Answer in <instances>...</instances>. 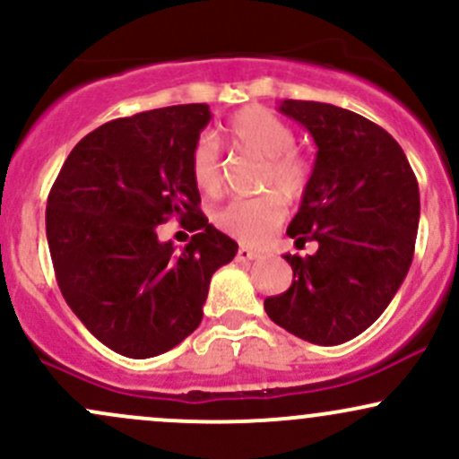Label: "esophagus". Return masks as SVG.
I'll use <instances>...</instances> for the list:
<instances>
[{
  "mask_svg": "<svg viewBox=\"0 0 459 459\" xmlns=\"http://www.w3.org/2000/svg\"><path fill=\"white\" fill-rule=\"evenodd\" d=\"M235 259H238V261H255V259H259V253H255L253 248H246V246H239Z\"/></svg>",
  "mask_w": 459,
  "mask_h": 459,
  "instance_id": "34e87169",
  "label": "esophagus"
}]
</instances>
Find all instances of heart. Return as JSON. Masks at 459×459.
<instances>
[{
	"label": "heart",
	"mask_w": 459,
	"mask_h": 459,
	"mask_svg": "<svg viewBox=\"0 0 459 459\" xmlns=\"http://www.w3.org/2000/svg\"><path fill=\"white\" fill-rule=\"evenodd\" d=\"M230 145L264 159L261 189L268 194L239 198L215 213V224L241 244L259 246L285 220V198H303L311 178V165L294 148L296 133L285 119L265 107H246L229 119L224 128ZM189 172L195 187L206 195H218L224 187V172L218 145L211 137H200L189 154Z\"/></svg>",
	"instance_id": "1"
}]
</instances>
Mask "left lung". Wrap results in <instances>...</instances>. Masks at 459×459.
I'll list each match as a JSON object with an SVG mask.
<instances>
[{
  "label": "left lung",
  "instance_id": "1",
  "mask_svg": "<svg viewBox=\"0 0 459 459\" xmlns=\"http://www.w3.org/2000/svg\"><path fill=\"white\" fill-rule=\"evenodd\" d=\"M318 145L303 204L287 235L318 241L316 255H285L290 290L265 299L270 320L311 344L364 333L394 299L414 259L420 194L405 152L370 119L333 104L279 107Z\"/></svg>",
  "mask_w": 459,
  "mask_h": 459
}]
</instances>
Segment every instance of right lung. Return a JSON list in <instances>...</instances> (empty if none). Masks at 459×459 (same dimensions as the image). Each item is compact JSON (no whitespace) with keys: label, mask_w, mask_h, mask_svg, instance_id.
I'll return each mask as SVG.
<instances>
[{"label":"right lung","mask_w":459,"mask_h":459,"mask_svg":"<svg viewBox=\"0 0 459 459\" xmlns=\"http://www.w3.org/2000/svg\"><path fill=\"white\" fill-rule=\"evenodd\" d=\"M206 104L119 117L80 139L45 209L49 255L65 300L110 351L145 359L198 329L213 272L238 244L209 224L189 154ZM169 217L196 235L178 254L155 229Z\"/></svg>","instance_id":"obj_1"}]
</instances>
